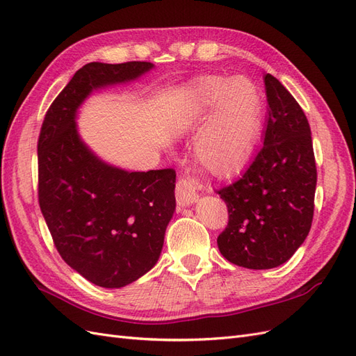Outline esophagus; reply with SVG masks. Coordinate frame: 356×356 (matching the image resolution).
Listing matches in <instances>:
<instances>
[{"mask_svg":"<svg viewBox=\"0 0 356 356\" xmlns=\"http://www.w3.org/2000/svg\"><path fill=\"white\" fill-rule=\"evenodd\" d=\"M197 198H198L197 181L194 179H186V177L179 179L177 185H176L177 204L180 207H186V206L194 204Z\"/></svg>","mask_w":356,"mask_h":356,"instance_id":"1","label":"esophagus"}]
</instances>
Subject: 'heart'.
<instances>
[{"instance_id": "1", "label": "heart", "mask_w": 356, "mask_h": 356, "mask_svg": "<svg viewBox=\"0 0 356 356\" xmlns=\"http://www.w3.org/2000/svg\"><path fill=\"white\" fill-rule=\"evenodd\" d=\"M209 118L197 143V158L210 175L232 177L250 158L261 125V97L250 79L204 76L191 88L185 120L194 127Z\"/></svg>"}]
</instances>
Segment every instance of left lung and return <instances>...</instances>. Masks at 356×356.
Returning a JSON list of instances; mask_svg holds the SVG:
<instances>
[{"mask_svg": "<svg viewBox=\"0 0 356 356\" xmlns=\"http://www.w3.org/2000/svg\"><path fill=\"white\" fill-rule=\"evenodd\" d=\"M264 83L268 116L262 147L245 175L218 191L229 216L218 248L250 270L279 267L297 252L312 227L316 191L307 118L276 77L266 74Z\"/></svg>", "mask_w": 356, "mask_h": 356, "instance_id": "1", "label": "left lung"}]
</instances>
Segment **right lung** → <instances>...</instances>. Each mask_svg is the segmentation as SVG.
<instances>
[{
	"label": "right lung",
	"mask_w": 356,
	"mask_h": 356,
	"mask_svg": "<svg viewBox=\"0 0 356 356\" xmlns=\"http://www.w3.org/2000/svg\"><path fill=\"white\" fill-rule=\"evenodd\" d=\"M150 63H89L49 107L38 138V201L59 255L101 288L136 282L159 259L176 210L175 170L127 171L82 140L77 115L85 99L136 82Z\"/></svg>",
	"instance_id": "add662e5"
}]
</instances>
